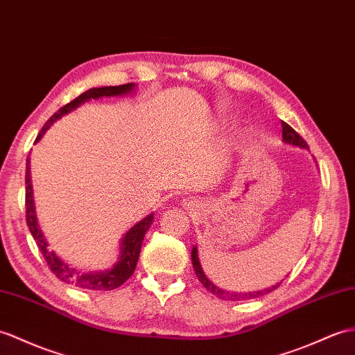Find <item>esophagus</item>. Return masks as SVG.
<instances>
[{"label": "esophagus", "mask_w": 355, "mask_h": 355, "mask_svg": "<svg viewBox=\"0 0 355 355\" xmlns=\"http://www.w3.org/2000/svg\"><path fill=\"white\" fill-rule=\"evenodd\" d=\"M187 205H189V204H187Z\"/></svg>", "instance_id": "1"}]
</instances>
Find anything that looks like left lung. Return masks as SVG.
Instances as JSON below:
<instances>
[{
  "label": "left lung",
  "mask_w": 355,
  "mask_h": 355,
  "mask_svg": "<svg viewBox=\"0 0 355 355\" xmlns=\"http://www.w3.org/2000/svg\"><path fill=\"white\" fill-rule=\"evenodd\" d=\"M282 128H283V142L287 145H292V146H298V148H306L309 150V145L306 144V140H304L296 131L289 125V123H286L282 121ZM192 265L195 269V274L200 279L201 284L207 289L210 293L216 295L219 300H224V301H245V300H254V298H259V296L263 295H268L272 291H275L277 287L282 284V282L277 283V284H272L269 287H265V289L261 291H254V292H232V291H225V289H220L215 283H211L210 279L207 278V275L204 274V270L201 268V263H200V257H198V248L193 246L192 248Z\"/></svg>",
  "instance_id": "left-lung-1"
}]
</instances>
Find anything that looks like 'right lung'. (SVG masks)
Returning <instances> with one entry per match:
<instances>
[{
    "label": "right lung",
    "mask_w": 355,
    "mask_h": 355,
    "mask_svg": "<svg viewBox=\"0 0 355 355\" xmlns=\"http://www.w3.org/2000/svg\"><path fill=\"white\" fill-rule=\"evenodd\" d=\"M135 87H136L135 83H128L122 86H104V87H92L86 90L85 94L77 96L76 100L63 105L59 112L54 113L53 116L46 121V123L36 137V142H39V140L42 139L45 131L51 127L57 119H60L62 116H64V114L76 110L81 104H85L90 100H98V98H103V96L128 95L133 92ZM26 207H27V225H28L30 233L33 239L36 241L39 250L42 252L44 259L46 260L49 269L53 270V274L64 283L76 286L78 289H87V291H113L116 289V287L122 286L131 275H133L137 260H139L140 248H142L144 237L148 232V228L151 227L153 219H154V213H150V215H146L142 220H139L137 224H135L125 234H123L119 245L121 248L119 259L112 268L105 270L83 272L72 268L71 265H68V263L63 261L54 251L48 250L46 237L44 236L42 230L39 227L36 210H35V200H33L30 159H27V166H26Z\"/></svg>",
    "instance_id": "add662e5"
}]
</instances>
